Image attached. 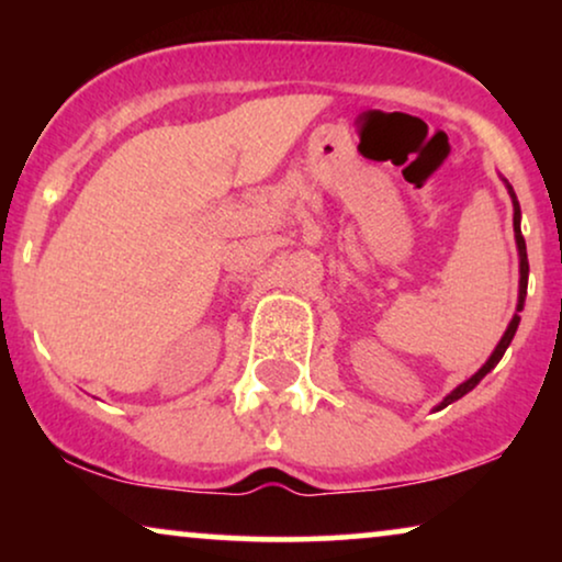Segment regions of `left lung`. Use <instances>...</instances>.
I'll return each mask as SVG.
<instances>
[{"instance_id": "1", "label": "left lung", "mask_w": 562, "mask_h": 562, "mask_svg": "<svg viewBox=\"0 0 562 562\" xmlns=\"http://www.w3.org/2000/svg\"><path fill=\"white\" fill-rule=\"evenodd\" d=\"M506 189H509V196H512V204H514V235H517V248H519V304H517V312H521V306H525V296H527V279H529V260H527V245H525V237H521V227H519V220H521V212H519V202H517V194H514V189L509 187V181H506ZM519 327V314H514V319L509 322V327H506V333L502 337V342L496 345V350L491 352V358L486 360V366L481 368L479 373L471 375L465 383H460V386L452 391V394L445 396V402L437 406V409H445V406L458 402L460 396H465L468 391H473L475 386H479L481 379L486 373H491V368H496L498 360L504 358L506 348H509V342L514 340V333H517Z\"/></svg>"}]
</instances>
